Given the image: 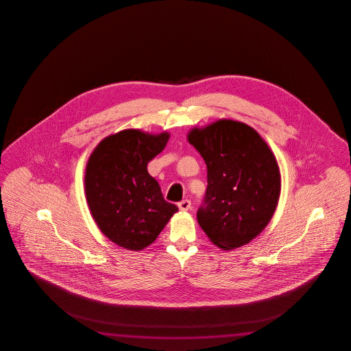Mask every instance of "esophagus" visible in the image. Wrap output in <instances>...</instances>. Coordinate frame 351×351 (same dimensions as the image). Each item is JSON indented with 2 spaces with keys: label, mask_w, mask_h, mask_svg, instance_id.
<instances>
[{
  "label": "esophagus",
  "mask_w": 351,
  "mask_h": 351,
  "mask_svg": "<svg viewBox=\"0 0 351 351\" xmlns=\"http://www.w3.org/2000/svg\"><path fill=\"white\" fill-rule=\"evenodd\" d=\"M191 200H188V199H185V200H182V202H178L179 210H182V211H188V210L191 208Z\"/></svg>",
  "instance_id": "1"
}]
</instances>
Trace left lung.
<instances>
[{"label":"left lung","instance_id":"obj_1","mask_svg":"<svg viewBox=\"0 0 351 351\" xmlns=\"http://www.w3.org/2000/svg\"><path fill=\"white\" fill-rule=\"evenodd\" d=\"M188 141L208 168V188L197 222L223 250L250 243L271 220L279 202V166L250 125L221 119L194 128Z\"/></svg>","mask_w":351,"mask_h":351}]
</instances>
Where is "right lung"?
I'll return each mask as SVG.
<instances>
[{
    "label": "right lung",
    "instance_id": "1",
    "mask_svg": "<svg viewBox=\"0 0 351 351\" xmlns=\"http://www.w3.org/2000/svg\"><path fill=\"white\" fill-rule=\"evenodd\" d=\"M168 132L128 129L106 137L89 156L84 191L101 233L129 250L154 243L178 208L166 202L147 163L166 147Z\"/></svg>",
    "mask_w": 351,
    "mask_h": 351
}]
</instances>
